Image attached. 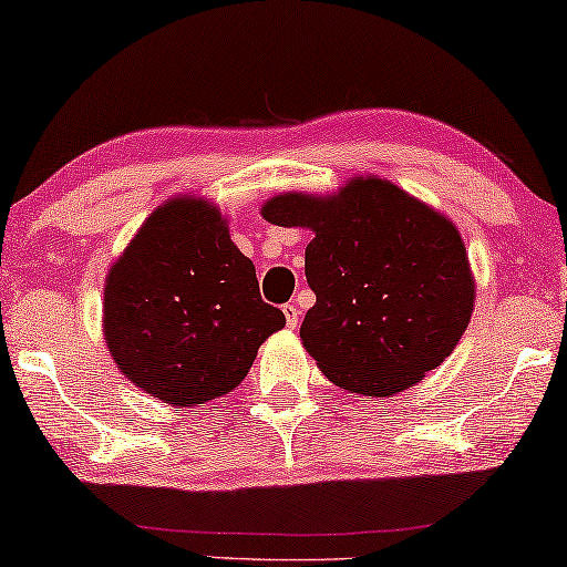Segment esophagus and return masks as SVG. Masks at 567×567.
<instances>
[{
	"instance_id": "1",
	"label": "esophagus",
	"mask_w": 567,
	"mask_h": 567,
	"mask_svg": "<svg viewBox=\"0 0 567 567\" xmlns=\"http://www.w3.org/2000/svg\"><path fill=\"white\" fill-rule=\"evenodd\" d=\"M282 312H285L287 328H295V326L300 323V310H298V306H292V302H287V306H282Z\"/></svg>"
}]
</instances>
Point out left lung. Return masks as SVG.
Returning a JSON list of instances; mask_svg holds the SVG:
<instances>
[{
	"label": "left lung",
	"mask_w": 567,
	"mask_h": 567,
	"mask_svg": "<svg viewBox=\"0 0 567 567\" xmlns=\"http://www.w3.org/2000/svg\"><path fill=\"white\" fill-rule=\"evenodd\" d=\"M261 216L316 231L306 249L316 306L300 338L333 384L390 396L451 357L476 285L445 216L379 177H357L328 198L285 193Z\"/></svg>",
	"instance_id": "1"
}]
</instances>
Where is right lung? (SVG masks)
Segmentation results:
<instances>
[{"instance_id": "obj_1", "label": "right lung", "mask_w": 567, "mask_h": 567, "mask_svg": "<svg viewBox=\"0 0 567 567\" xmlns=\"http://www.w3.org/2000/svg\"><path fill=\"white\" fill-rule=\"evenodd\" d=\"M282 326V310L261 300L251 259L200 198L159 206L109 269V351L130 382L177 408L239 386Z\"/></svg>"}]
</instances>
